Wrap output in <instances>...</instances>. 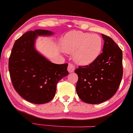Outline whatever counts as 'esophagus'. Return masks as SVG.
<instances>
[{"instance_id":"obj_1","label":"esophagus","mask_w":133,"mask_h":133,"mask_svg":"<svg viewBox=\"0 0 133 133\" xmlns=\"http://www.w3.org/2000/svg\"><path fill=\"white\" fill-rule=\"evenodd\" d=\"M68 71L69 73H73L75 71V66L72 64H69L68 68Z\"/></svg>"}]
</instances>
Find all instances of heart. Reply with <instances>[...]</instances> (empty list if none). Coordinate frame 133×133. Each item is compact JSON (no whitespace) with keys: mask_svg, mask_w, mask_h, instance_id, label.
<instances>
[{"mask_svg":"<svg viewBox=\"0 0 133 133\" xmlns=\"http://www.w3.org/2000/svg\"><path fill=\"white\" fill-rule=\"evenodd\" d=\"M62 49L68 53H73L76 64L88 65L95 61L102 49V40L97 34L73 31L64 37Z\"/></svg>","mask_w":133,"mask_h":133,"instance_id":"obj_1","label":"heart"}]
</instances>
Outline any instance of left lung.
<instances>
[{
  "label": "left lung",
  "instance_id": "1",
  "mask_svg": "<svg viewBox=\"0 0 133 133\" xmlns=\"http://www.w3.org/2000/svg\"><path fill=\"white\" fill-rule=\"evenodd\" d=\"M104 41L102 53L91 64L79 66L76 92L83 102L97 104L111 98L117 91L123 75L122 51L109 37Z\"/></svg>",
  "mask_w": 133,
  "mask_h": 133
}]
</instances>
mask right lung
<instances>
[{"mask_svg":"<svg viewBox=\"0 0 133 133\" xmlns=\"http://www.w3.org/2000/svg\"><path fill=\"white\" fill-rule=\"evenodd\" d=\"M44 29L29 31L15 42L9 59L11 80L15 91L27 101L36 104L54 98L57 83L68 73V64L51 62L35 49L38 36H51Z\"/></svg>","mask_w":133,"mask_h":133,"instance_id":"add662e5","label":"right lung"}]
</instances>
